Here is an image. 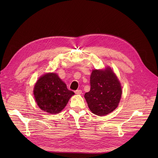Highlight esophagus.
I'll list each match as a JSON object with an SVG mask.
<instances>
[{"label":"esophagus","mask_w":158,"mask_h":158,"mask_svg":"<svg viewBox=\"0 0 158 158\" xmlns=\"http://www.w3.org/2000/svg\"><path fill=\"white\" fill-rule=\"evenodd\" d=\"M74 92H75V94H77V95H80V94H82V91L81 89H77V90L75 91Z\"/></svg>","instance_id":"1"}]
</instances>
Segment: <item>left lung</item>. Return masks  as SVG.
Wrapping results in <instances>:
<instances>
[{"instance_id": "8db88e82", "label": "left lung", "mask_w": 158, "mask_h": 158, "mask_svg": "<svg viewBox=\"0 0 158 158\" xmlns=\"http://www.w3.org/2000/svg\"><path fill=\"white\" fill-rule=\"evenodd\" d=\"M90 86L85 98L93 113L104 116L117 108L122 96V86L111 68L94 70L90 76Z\"/></svg>"}]
</instances>
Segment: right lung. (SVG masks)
Listing matches in <instances>:
<instances>
[{"label":"right lung","mask_w":158,"mask_h":158,"mask_svg":"<svg viewBox=\"0 0 158 158\" xmlns=\"http://www.w3.org/2000/svg\"><path fill=\"white\" fill-rule=\"evenodd\" d=\"M33 92L40 108L51 114L61 111L74 95L55 73L41 76L35 84Z\"/></svg>","instance_id":"add662e5"}]
</instances>
